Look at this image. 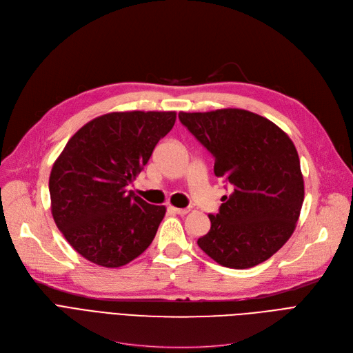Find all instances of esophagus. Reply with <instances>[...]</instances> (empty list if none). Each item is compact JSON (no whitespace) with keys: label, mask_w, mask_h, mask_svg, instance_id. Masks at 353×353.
<instances>
[{"label":"esophagus","mask_w":353,"mask_h":353,"mask_svg":"<svg viewBox=\"0 0 353 353\" xmlns=\"http://www.w3.org/2000/svg\"><path fill=\"white\" fill-rule=\"evenodd\" d=\"M169 210H172L173 213H177V214H188L190 212V209H179V208H173V206H170Z\"/></svg>","instance_id":"34e87169"}]
</instances>
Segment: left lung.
Segmentation results:
<instances>
[{
	"label": "left lung",
	"mask_w": 353,
	"mask_h": 353,
	"mask_svg": "<svg viewBox=\"0 0 353 353\" xmlns=\"http://www.w3.org/2000/svg\"><path fill=\"white\" fill-rule=\"evenodd\" d=\"M180 123L214 159V174L232 188L221 197L199 248L219 265L262 263L292 236L305 197L301 161L286 133L239 108L179 113Z\"/></svg>",
	"instance_id": "1"
}]
</instances>
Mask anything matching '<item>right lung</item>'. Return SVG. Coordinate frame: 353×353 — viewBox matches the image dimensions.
<instances>
[{
	"label": "right lung",
	"instance_id": "1",
	"mask_svg": "<svg viewBox=\"0 0 353 353\" xmlns=\"http://www.w3.org/2000/svg\"><path fill=\"white\" fill-rule=\"evenodd\" d=\"M174 121V111L104 114L83 125L55 160L48 184L52 217L87 261L120 268L153 242L165 208L127 188Z\"/></svg>",
	"mask_w": 353,
	"mask_h": 353
}]
</instances>
